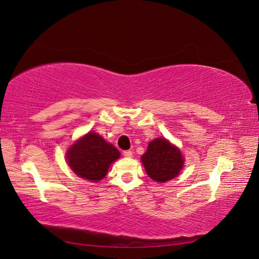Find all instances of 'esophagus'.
<instances>
[{
    "instance_id": "1",
    "label": "esophagus",
    "mask_w": 259,
    "mask_h": 259,
    "mask_svg": "<svg viewBox=\"0 0 259 259\" xmlns=\"http://www.w3.org/2000/svg\"><path fill=\"white\" fill-rule=\"evenodd\" d=\"M123 153H124V156H126V158H132V156H133V151H131V150H126V151H124Z\"/></svg>"
}]
</instances>
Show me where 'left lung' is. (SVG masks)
Wrapping results in <instances>:
<instances>
[{
	"mask_svg": "<svg viewBox=\"0 0 259 259\" xmlns=\"http://www.w3.org/2000/svg\"><path fill=\"white\" fill-rule=\"evenodd\" d=\"M142 162L148 176L163 184L175 178L184 166V156L177 147L166 138H155L149 143Z\"/></svg>",
	"mask_w": 259,
	"mask_h": 259,
	"instance_id": "left-lung-1",
	"label": "left lung"
}]
</instances>
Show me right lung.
Returning <instances> with one entry per match:
<instances>
[{
  "mask_svg": "<svg viewBox=\"0 0 259 259\" xmlns=\"http://www.w3.org/2000/svg\"><path fill=\"white\" fill-rule=\"evenodd\" d=\"M120 155L113 145L97 133L90 132L70 146L66 158L74 174L96 183L105 178L109 167Z\"/></svg>",
  "mask_w": 259,
  "mask_h": 259,
  "instance_id": "1",
  "label": "right lung"
}]
</instances>
